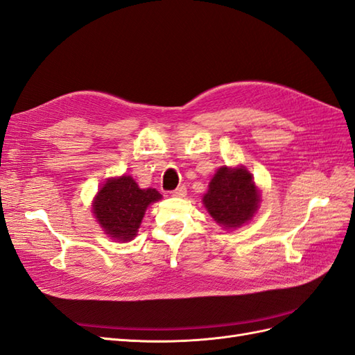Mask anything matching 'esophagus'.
<instances>
[{"mask_svg":"<svg viewBox=\"0 0 355 355\" xmlns=\"http://www.w3.org/2000/svg\"><path fill=\"white\" fill-rule=\"evenodd\" d=\"M171 195L175 196V198H184V196L187 195V190H186L184 186H180V187H177L175 190H172Z\"/></svg>","mask_w":355,"mask_h":355,"instance_id":"34e87169","label":"esophagus"}]
</instances>
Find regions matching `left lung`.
<instances>
[{
  "mask_svg": "<svg viewBox=\"0 0 355 355\" xmlns=\"http://www.w3.org/2000/svg\"><path fill=\"white\" fill-rule=\"evenodd\" d=\"M202 202L220 226L236 229L256 214L260 191L245 166H221L211 178Z\"/></svg>",
  "mask_w": 355,
  "mask_h": 355,
  "instance_id": "left-lung-1",
  "label": "left lung"
}]
</instances>
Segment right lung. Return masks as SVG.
I'll return each mask as SVG.
<instances>
[{"mask_svg": "<svg viewBox=\"0 0 355 355\" xmlns=\"http://www.w3.org/2000/svg\"><path fill=\"white\" fill-rule=\"evenodd\" d=\"M159 199L156 189H139L132 177L121 175L107 180L98 190L92 209L105 235L128 242L137 236L147 207Z\"/></svg>", "mask_w": 355, "mask_h": 355, "instance_id": "add662e5", "label": "right lung"}]
</instances>
